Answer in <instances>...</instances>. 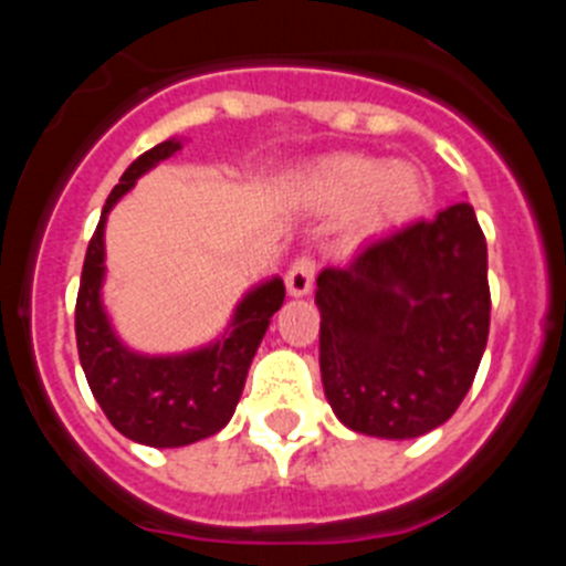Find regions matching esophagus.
<instances>
[{"label": "esophagus", "mask_w": 566, "mask_h": 566, "mask_svg": "<svg viewBox=\"0 0 566 566\" xmlns=\"http://www.w3.org/2000/svg\"><path fill=\"white\" fill-rule=\"evenodd\" d=\"M314 283V263L308 258L294 260L292 269L286 272V289L292 297H306Z\"/></svg>", "instance_id": "1"}]
</instances>
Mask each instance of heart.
Masks as SVG:
<instances>
[{"label": "heart", "instance_id": "heart-1", "mask_svg": "<svg viewBox=\"0 0 566 566\" xmlns=\"http://www.w3.org/2000/svg\"><path fill=\"white\" fill-rule=\"evenodd\" d=\"M303 192L328 212L348 209V232L371 238L419 218L431 198V181L419 164L405 158L332 155L303 175Z\"/></svg>", "mask_w": 566, "mask_h": 566}]
</instances>
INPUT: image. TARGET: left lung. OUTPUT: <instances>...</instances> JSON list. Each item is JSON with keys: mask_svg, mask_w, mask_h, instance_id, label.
<instances>
[{"mask_svg": "<svg viewBox=\"0 0 566 566\" xmlns=\"http://www.w3.org/2000/svg\"><path fill=\"white\" fill-rule=\"evenodd\" d=\"M319 374L354 433L417 439L453 417L490 328L488 243L470 203L317 274Z\"/></svg>", "mask_w": 566, "mask_h": 566, "instance_id": "8db88e82", "label": "left lung"}]
</instances>
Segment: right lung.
Masks as SVG:
<instances>
[{
    "instance_id": "obj_1",
    "label": "right lung",
    "mask_w": 566,
    "mask_h": 566,
    "mask_svg": "<svg viewBox=\"0 0 566 566\" xmlns=\"http://www.w3.org/2000/svg\"><path fill=\"white\" fill-rule=\"evenodd\" d=\"M184 142L187 138H167L124 169L90 240L76 300L78 359L90 391L115 431L147 448H184L227 428L260 339L286 297V286L277 274L258 280L234 303L227 328L187 352H138L115 332L104 306L107 218L138 178L181 153Z\"/></svg>"
}]
</instances>
